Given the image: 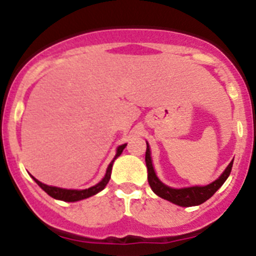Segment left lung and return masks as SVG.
<instances>
[{
    "instance_id": "1",
    "label": "left lung",
    "mask_w": 256,
    "mask_h": 256,
    "mask_svg": "<svg viewBox=\"0 0 256 256\" xmlns=\"http://www.w3.org/2000/svg\"><path fill=\"white\" fill-rule=\"evenodd\" d=\"M145 163H146V168H148V182L150 185L152 190L158 196L174 202V204H177L180 206H194L206 202L224 184L227 177L231 174L234 160L227 166L224 172L214 182L209 184L206 186H192V188H168L158 180V177L156 176V172H154L153 164H152L150 150H149L148 142H146V152H145Z\"/></svg>"
}]
</instances>
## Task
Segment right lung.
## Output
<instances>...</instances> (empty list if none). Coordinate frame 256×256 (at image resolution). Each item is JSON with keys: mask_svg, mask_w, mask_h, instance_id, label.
Segmentation results:
<instances>
[{"mask_svg": "<svg viewBox=\"0 0 256 256\" xmlns=\"http://www.w3.org/2000/svg\"><path fill=\"white\" fill-rule=\"evenodd\" d=\"M125 146H126V144H124V145H120L118 148H117L116 156H114V160H112V162L110 163V166H108L107 172H106V176L103 177L102 181L96 184V186H92V188H85V190H68V188H54V186L44 185V184H42L40 181L36 180L34 177L33 178H34V181H36V182L38 184V185L40 186V188H42L48 195H50V196L54 198V199L64 200V202H78V200L86 199V198L93 196V195H96V192H100V191H102L103 188H106V185H107L108 181H110V178H111L112 164H114V160H116L117 156H121V153H122V150L125 149Z\"/></svg>", "mask_w": 256, "mask_h": 256, "instance_id": "add662e5", "label": "right lung"}]
</instances>
